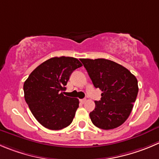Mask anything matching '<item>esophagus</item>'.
I'll return each mask as SVG.
<instances>
[{
  "label": "esophagus",
  "instance_id": "obj_1",
  "mask_svg": "<svg viewBox=\"0 0 159 159\" xmlns=\"http://www.w3.org/2000/svg\"><path fill=\"white\" fill-rule=\"evenodd\" d=\"M86 101H87V99H86V98H84V99H80V101L81 103H83V104L85 103Z\"/></svg>",
  "mask_w": 159,
  "mask_h": 159
}]
</instances>
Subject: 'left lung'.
<instances>
[{
	"instance_id": "left-lung-1",
	"label": "left lung",
	"mask_w": 159,
	"mask_h": 159,
	"mask_svg": "<svg viewBox=\"0 0 159 159\" xmlns=\"http://www.w3.org/2000/svg\"><path fill=\"white\" fill-rule=\"evenodd\" d=\"M92 83L102 91L90 113L92 122L102 129L121 126L130 115L138 93L135 75L121 65L105 58H80Z\"/></svg>"
}]
</instances>
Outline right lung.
<instances>
[{
    "mask_svg": "<svg viewBox=\"0 0 159 159\" xmlns=\"http://www.w3.org/2000/svg\"><path fill=\"white\" fill-rule=\"evenodd\" d=\"M82 66L75 58L54 57L37 66L25 81V102L43 126L58 130L72 123L80 102L62 91L72 72Z\"/></svg>",
    "mask_w": 159,
    "mask_h": 159,
    "instance_id": "1",
    "label": "right lung"
}]
</instances>
